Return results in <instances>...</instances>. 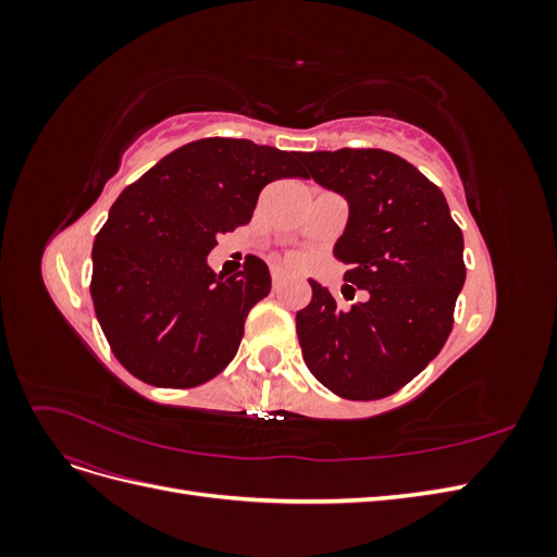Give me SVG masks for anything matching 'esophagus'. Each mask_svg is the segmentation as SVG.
Instances as JSON below:
<instances>
[{
    "instance_id": "34e87169",
    "label": "esophagus",
    "mask_w": 557,
    "mask_h": 557,
    "mask_svg": "<svg viewBox=\"0 0 557 557\" xmlns=\"http://www.w3.org/2000/svg\"><path fill=\"white\" fill-rule=\"evenodd\" d=\"M285 281V272L281 267H274L272 269V283H274V288H281V283Z\"/></svg>"
}]
</instances>
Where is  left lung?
<instances>
[{"label":"left lung","instance_id":"8db88e82","mask_svg":"<svg viewBox=\"0 0 557 557\" xmlns=\"http://www.w3.org/2000/svg\"><path fill=\"white\" fill-rule=\"evenodd\" d=\"M305 178L342 195L344 234L332 256L348 264L342 293L367 297L339 307L311 283L297 336L311 374L346 399H381L436 358L465 285L462 232L444 193L413 164L379 148L301 153Z\"/></svg>","mask_w":557,"mask_h":557}]
</instances>
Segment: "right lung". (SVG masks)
Masks as SVG:
<instances>
[{"instance_id":"obj_1","label":"right lung","mask_w":557,"mask_h":557,"mask_svg":"<svg viewBox=\"0 0 557 557\" xmlns=\"http://www.w3.org/2000/svg\"><path fill=\"white\" fill-rule=\"evenodd\" d=\"M301 153L248 139H199L176 148L109 211L92 246L90 295L115 358L158 387H193L237 356L248 311L272 290L267 264L215 274L218 234L250 223L258 195L299 178Z\"/></svg>"}]
</instances>
